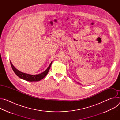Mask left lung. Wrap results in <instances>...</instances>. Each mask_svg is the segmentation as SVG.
Instances as JSON below:
<instances>
[{
  "instance_id": "1",
  "label": "left lung",
  "mask_w": 120,
  "mask_h": 120,
  "mask_svg": "<svg viewBox=\"0 0 120 120\" xmlns=\"http://www.w3.org/2000/svg\"><path fill=\"white\" fill-rule=\"evenodd\" d=\"M77 83H79V84H80V83H79V82H77Z\"/></svg>"
}]
</instances>
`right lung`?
<instances>
[{"mask_svg":"<svg viewBox=\"0 0 120 120\" xmlns=\"http://www.w3.org/2000/svg\"><path fill=\"white\" fill-rule=\"evenodd\" d=\"M53 61L51 62L50 65L48 67L47 69L43 73L38 74V75H29L28 74L24 73L22 72H20V71L18 70V69L15 68L14 65L12 64L11 61H10L11 67L13 71L15 74V75L19 76V78L25 80L29 82H37L41 80H42L43 78H44L48 74V72H49V70L50 69V68L51 67V64H52Z\"/></svg>","mask_w":120,"mask_h":120,"instance_id":"right-lung-1","label":"right lung"}]
</instances>
